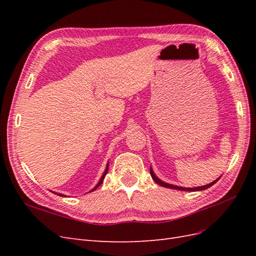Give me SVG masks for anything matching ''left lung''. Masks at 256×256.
<instances>
[{"mask_svg":"<svg viewBox=\"0 0 256 256\" xmlns=\"http://www.w3.org/2000/svg\"><path fill=\"white\" fill-rule=\"evenodd\" d=\"M150 175H152V180L156 182L158 184H160V186H162V187H166V188H170V189H176V190H182V191H200V190H205V189H207V188H209V187H212V186L214 184H216V182L219 180V178L216 180H214V182H210V184H205V186H202V187H196V188H184V187H178V186H174V184H166V182H162V180H160L159 178L154 174V172H152V168H150Z\"/></svg>","mask_w":256,"mask_h":256,"instance_id":"left-lung-1","label":"left lung"}]
</instances>
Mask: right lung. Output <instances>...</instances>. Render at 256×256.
<instances>
[{
    "label": "right lung",
    "mask_w": 256,
    "mask_h": 256,
    "mask_svg": "<svg viewBox=\"0 0 256 256\" xmlns=\"http://www.w3.org/2000/svg\"><path fill=\"white\" fill-rule=\"evenodd\" d=\"M108 168H109V164H106V171H104V173L102 177V178H100V180H99V182L97 184V186H96V187H95L94 189H92V191H94V190H96V189H97V188L99 187V186L102 184V182H104V176H106V173H108ZM58 196H63V194H58Z\"/></svg>",
    "instance_id": "obj_1"
}]
</instances>
